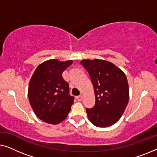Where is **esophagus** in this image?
Segmentation results:
<instances>
[{"label": "esophagus", "mask_w": 157, "mask_h": 157, "mask_svg": "<svg viewBox=\"0 0 157 157\" xmlns=\"http://www.w3.org/2000/svg\"><path fill=\"white\" fill-rule=\"evenodd\" d=\"M76 98H77V100L78 101H81V100H82V95H79V96H78L76 97Z\"/></svg>", "instance_id": "esophagus-1"}]
</instances>
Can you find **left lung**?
Wrapping results in <instances>:
<instances>
[{
	"mask_svg": "<svg viewBox=\"0 0 157 157\" xmlns=\"http://www.w3.org/2000/svg\"><path fill=\"white\" fill-rule=\"evenodd\" d=\"M93 83L96 104L86 109L89 121L98 127L111 126L120 119L129 98V88L123 71L102 59L81 61Z\"/></svg>",
	"mask_w": 157,
	"mask_h": 157,
	"instance_id": "left-lung-1",
	"label": "left lung"
}]
</instances>
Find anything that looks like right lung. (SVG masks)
<instances>
[{"label":"right lung","mask_w":157,"mask_h":157,"mask_svg":"<svg viewBox=\"0 0 157 157\" xmlns=\"http://www.w3.org/2000/svg\"><path fill=\"white\" fill-rule=\"evenodd\" d=\"M72 63V60L50 59L38 65L32 75L28 90L30 104L38 119L46 123H61L74 104L68 83L62 77Z\"/></svg>","instance_id":"1"}]
</instances>
